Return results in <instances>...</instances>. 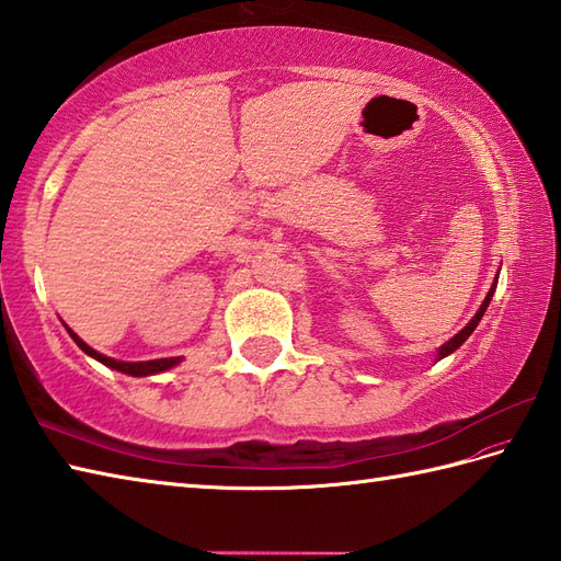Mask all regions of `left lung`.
<instances>
[{
	"label": "left lung",
	"mask_w": 561,
	"mask_h": 561,
	"mask_svg": "<svg viewBox=\"0 0 561 561\" xmlns=\"http://www.w3.org/2000/svg\"><path fill=\"white\" fill-rule=\"evenodd\" d=\"M494 286H497V282H494V284H492V289L488 291V296H485V301H483V306H480V308H478V312H476V316H473V320H471V322H468V324H466V328H463V330H461V332H459L457 336H454V340H449V342H447L445 346H442V348H439V354H437L439 358H445V356H449V354H451V351H457V348H459V346H461V344H463V342L468 340V336H471V332H473V330L478 328V322H480V318H483V316H485V310H488V306H490V301H492Z\"/></svg>",
	"instance_id": "8db88e82"
}]
</instances>
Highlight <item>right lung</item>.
Returning <instances> with one entry per match:
<instances>
[{
  "label": "right lung",
  "instance_id": "1",
  "mask_svg": "<svg viewBox=\"0 0 561 561\" xmlns=\"http://www.w3.org/2000/svg\"><path fill=\"white\" fill-rule=\"evenodd\" d=\"M67 330H69V328H67ZM69 334H71V340H73L78 346H81L88 356H93L95 360L104 363V366H107V368H114V370L126 373V375H134V377L162 373V370H167V368L176 366V363L181 360V358H158V360H142V363H124V360H114V358H110V356H102V354H98L95 348H90V346L81 340V336L73 334L71 330H69Z\"/></svg>",
  "mask_w": 561,
  "mask_h": 561
}]
</instances>
